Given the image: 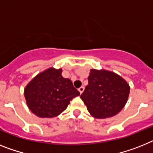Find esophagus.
<instances>
[{"mask_svg": "<svg viewBox=\"0 0 153 153\" xmlns=\"http://www.w3.org/2000/svg\"><path fill=\"white\" fill-rule=\"evenodd\" d=\"M84 89H85L84 86H81L80 88H79V92H80L81 94H82V92H84Z\"/></svg>", "mask_w": 153, "mask_h": 153, "instance_id": "obj_1", "label": "esophagus"}]
</instances>
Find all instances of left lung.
I'll return each mask as SVG.
<instances>
[{
    "instance_id": "obj_1",
    "label": "left lung",
    "mask_w": 153,
    "mask_h": 153,
    "mask_svg": "<svg viewBox=\"0 0 153 153\" xmlns=\"http://www.w3.org/2000/svg\"><path fill=\"white\" fill-rule=\"evenodd\" d=\"M88 84L80 96L91 116L104 119L115 116L128 101L130 86L116 73L91 69Z\"/></svg>"
}]
</instances>
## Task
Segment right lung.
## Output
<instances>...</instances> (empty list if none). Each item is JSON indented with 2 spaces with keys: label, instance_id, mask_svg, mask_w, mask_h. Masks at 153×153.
<instances>
[{
  "label": "right lung",
  "instance_id": "add662e5",
  "mask_svg": "<svg viewBox=\"0 0 153 153\" xmlns=\"http://www.w3.org/2000/svg\"><path fill=\"white\" fill-rule=\"evenodd\" d=\"M62 69L50 68L35 76L24 90L29 110L42 118L58 116L70 101L80 95L71 81L62 76Z\"/></svg>",
  "mask_w": 153,
  "mask_h": 153
}]
</instances>
